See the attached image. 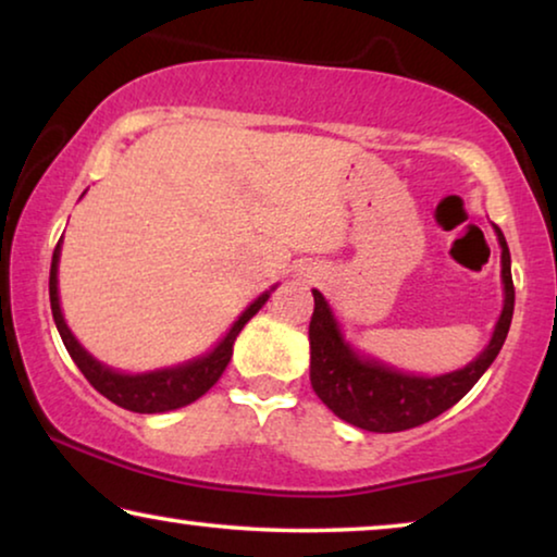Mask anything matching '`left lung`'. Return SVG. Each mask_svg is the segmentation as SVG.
<instances>
[{
	"instance_id": "obj_1",
	"label": "left lung",
	"mask_w": 557,
	"mask_h": 557,
	"mask_svg": "<svg viewBox=\"0 0 557 557\" xmlns=\"http://www.w3.org/2000/svg\"><path fill=\"white\" fill-rule=\"evenodd\" d=\"M502 246V284H505V307L494 326L490 345L467 368L438 377L406 375V372L385 368L383 362L360 357L342 337L337 319L322 294H314V314L309 322L311 364L309 377L314 393L326 408L342 421L372 433L408 431L429 423L459 403L505 345L515 311V284L509 269V248L497 225Z\"/></svg>"
}]
</instances>
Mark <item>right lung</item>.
I'll return each mask as SVG.
<instances>
[{
  "label": "right lung",
  "mask_w": 557,
  "mask_h": 557,
  "mask_svg": "<svg viewBox=\"0 0 557 557\" xmlns=\"http://www.w3.org/2000/svg\"><path fill=\"white\" fill-rule=\"evenodd\" d=\"M58 261L60 240L55 250H52L50 263V309L67 355L73 357L78 370L103 398H109L111 403H116V406L126 410H134V413H164V410L189 406V403L202 398V395L218 383L220 375H223L227 362H231L235 337H238L243 326L250 322V317L258 314V309L269 301V292L258 296V299L238 317V322L231 326V332L218 342V347L212 349V352L197 357V360H189L185 364H177V368L144 372V375H124V372H116L94 360V357L78 345L73 332L67 330L58 301Z\"/></svg>",
  "instance_id": "right-lung-1"
}]
</instances>
